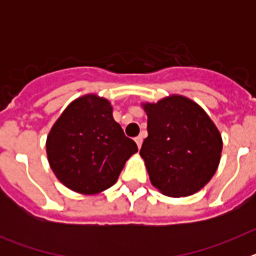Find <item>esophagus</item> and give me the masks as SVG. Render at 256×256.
Listing matches in <instances>:
<instances>
[{
	"label": "esophagus",
	"mask_w": 256,
	"mask_h": 256,
	"mask_svg": "<svg viewBox=\"0 0 256 256\" xmlns=\"http://www.w3.org/2000/svg\"><path fill=\"white\" fill-rule=\"evenodd\" d=\"M136 144H137V148H141V146H142V141H144V138H142L141 136H138V137H136Z\"/></svg>",
	"instance_id": "obj_1"
}]
</instances>
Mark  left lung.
Here are the masks:
<instances>
[{
  "label": "left lung",
  "mask_w": 256,
  "mask_h": 256,
  "mask_svg": "<svg viewBox=\"0 0 256 256\" xmlns=\"http://www.w3.org/2000/svg\"><path fill=\"white\" fill-rule=\"evenodd\" d=\"M142 106L148 136L140 155L154 187L170 198L200 191L220 160L223 144L216 124L198 104L178 94Z\"/></svg>",
  "instance_id": "1"
}]
</instances>
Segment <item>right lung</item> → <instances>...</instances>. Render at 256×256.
Instances as JSON below:
<instances>
[{
  "label": "right lung",
  "mask_w": 256,
  "mask_h": 256,
  "mask_svg": "<svg viewBox=\"0 0 256 256\" xmlns=\"http://www.w3.org/2000/svg\"><path fill=\"white\" fill-rule=\"evenodd\" d=\"M51 169L64 186L83 195L105 191L138 151L112 118L106 98L86 94L70 104L46 142Z\"/></svg>",
  "instance_id": "right-lung-1"
}]
</instances>
